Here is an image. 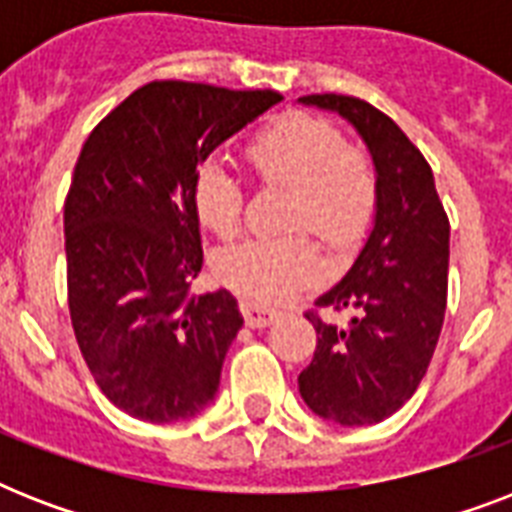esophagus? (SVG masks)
Segmentation results:
<instances>
[{
  "label": "esophagus",
  "mask_w": 512,
  "mask_h": 512,
  "mask_svg": "<svg viewBox=\"0 0 512 512\" xmlns=\"http://www.w3.org/2000/svg\"><path fill=\"white\" fill-rule=\"evenodd\" d=\"M241 316H244V321H247V327L263 329V327H271L279 313L273 311V308H268V305L252 303V300H241Z\"/></svg>",
  "instance_id": "esophagus-1"
}]
</instances>
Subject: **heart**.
Here are the masks:
<instances>
[{"label": "heart", "mask_w": 512, "mask_h": 512, "mask_svg": "<svg viewBox=\"0 0 512 512\" xmlns=\"http://www.w3.org/2000/svg\"><path fill=\"white\" fill-rule=\"evenodd\" d=\"M260 183L289 188L284 228H308L329 247H353L377 209V175L364 151L345 146L324 119L289 114L247 148ZM193 209L204 228L231 239L241 228L244 191L220 162L201 164L193 180ZM217 279L257 303H281L321 273L319 247L308 233L244 239L215 260Z\"/></svg>", "instance_id": "1"}]
</instances>
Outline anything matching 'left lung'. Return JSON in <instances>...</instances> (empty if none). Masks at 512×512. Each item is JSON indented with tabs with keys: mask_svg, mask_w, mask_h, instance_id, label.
<instances>
[{
	"mask_svg": "<svg viewBox=\"0 0 512 512\" xmlns=\"http://www.w3.org/2000/svg\"><path fill=\"white\" fill-rule=\"evenodd\" d=\"M335 111L369 148L377 209L369 239L340 284L316 300L353 311L345 327L305 313L316 353L300 372V396L324 420L374 425L398 412L428 372L444 327L449 217L433 170L390 116L350 95H305Z\"/></svg>",
	"mask_w": 512,
	"mask_h": 512,
	"instance_id": "8db88e82",
	"label": "left lung"
}]
</instances>
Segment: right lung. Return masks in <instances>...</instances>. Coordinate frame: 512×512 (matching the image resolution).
I'll list each match as a JSON object with an SVG mask.
<instances>
[{
  "instance_id": "add662e5",
  "label": "right lung",
  "mask_w": 512,
  "mask_h": 512,
  "mask_svg": "<svg viewBox=\"0 0 512 512\" xmlns=\"http://www.w3.org/2000/svg\"><path fill=\"white\" fill-rule=\"evenodd\" d=\"M279 100L271 90L151 82L79 154L63 209L68 311L98 388L138 420H188L215 401L244 319L225 289L191 295L204 263L193 180Z\"/></svg>"
}]
</instances>
